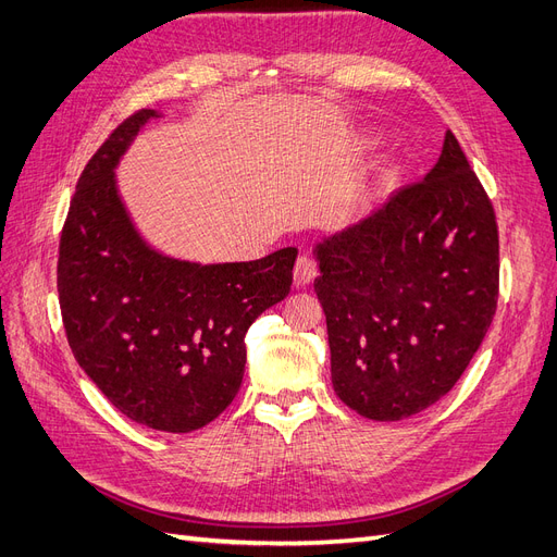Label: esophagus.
<instances>
[{
	"instance_id": "esophagus-1",
	"label": "esophagus",
	"mask_w": 557,
	"mask_h": 557,
	"mask_svg": "<svg viewBox=\"0 0 557 557\" xmlns=\"http://www.w3.org/2000/svg\"><path fill=\"white\" fill-rule=\"evenodd\" d=\"M318 276V267L311 258L301 256L297 258L295 262V269H293V281H295V288H307V285Z\"/></svg>"
}]
</instances>
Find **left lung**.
Masks as SVG:
<instances>
[{
	"instance_id": "left-lung-1",
	"label": "left lung",
	"mask_w": 557,
	"mask_h": 557,
	"mask_svg": "<svg viewBox=\"0 0 557 557\" xmlns=\"http://www.w3.org/2000/svg\"><path fill=\"white\" fill-rule=\"evenodd\" d=\"M313 252L336 397L372 420L440 401L479 350L499 293L495 211L453 132L423 181Z\"/></svg>"
}]
</instances>
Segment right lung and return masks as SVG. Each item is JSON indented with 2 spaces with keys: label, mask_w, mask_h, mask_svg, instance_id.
I'll list each match as a JSON object with an SVG mask.
<instances>
[{
  "label": "right lung",
  "mask_w": 557,
  "mask_h": 557,
  "mask_svg": "<svg viewBox=\"0 0 557 557\" xmlns=\"http://www.w3.org/2000/svg\"><path fill=\"white\" fill-rule=\"evenodd\" d=\"M160 115H129L83 170L60 237L58 293L83 372L134 423L181 434L209 425L237 397L244 336L288 297L297 248L201 264L150 246L117 190L115 166Z\"/></svg>",
  "instance_id": "add662e5"
}]
</instances>
